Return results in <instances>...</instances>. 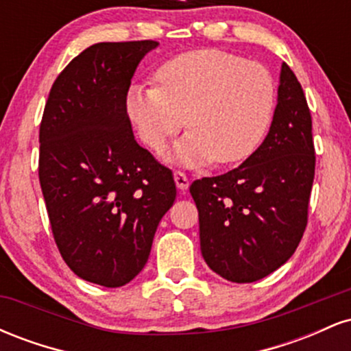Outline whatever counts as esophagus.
I'll use <instances>...</instances> for the list:
<instances>
[{
  "label": "esophagus",
  "mask_w": 351,
  "mask_h": 351,
  "mask_svg": "<svg viewBox=\"0 0 351 351\" xmlns=\"http://www.w3.org/2000/svg\"><path fill=\"white\" fill-rule=\"evenodd\" d=\"M173 178H175V183H176V186H178V189H181V191H186L189 186V180L183 171L176 170L175 173H173Z\"/></svg>",
  "instance_id": "34e87169"
}]
</instances>
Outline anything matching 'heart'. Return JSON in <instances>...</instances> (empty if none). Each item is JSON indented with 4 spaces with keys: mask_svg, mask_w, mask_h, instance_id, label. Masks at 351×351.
<instances>
[{
    "mask_svg": "<svg viewBox=\"0 0 351 351\" xmlns=\"http://www.w3.org/2000/svg\"><path fill=\"white\" fill-rule=\"evenodd\" d=\"M156 84H134L125 110L140 138L162 152L186 123L173 158L186 167L244 162L261 147L276 110L267 67L219 49L184 52L156 71Z\"/></svg>",
    "mask_w": 351,
    "mask_h": 351,
    "instance_id": "heart-1",
    "label": "heart"
}]
</instances>
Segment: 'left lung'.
Segmentation results:
<instances>
[{"mask_svg":"<svg viewBox=\"0 0 351 351\" xmlns=\"http://www.w3.org/2000/svg\"><path fill=\"white\" fill-rule=\"evenodd\" d=\"M313 176L312 117L300 82L284 62L274 119L261 147L234 170L189 186L209 269L245 284L287 263L307 226Z\"/></svg>","mask_w":351,"mask_h":351,"instance_id":"obj_1","label":"left lung"}]
</instances>
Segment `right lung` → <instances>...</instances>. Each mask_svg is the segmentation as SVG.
Listing matches in <instances>:
<instances>
[{
	"instance_id": "obj_1",
	"label": "right lung",
	"mask_w": 351,
	"mask_h": 351,
	"mask_svg": "<svg viewBox=\"0 0 351 351\" xmlns=\"http://www.w3.org/2000/svg\"><path fill=\"white\" fill-rule=\"evenodd\" d=\"M156 41L99 43L52 84L39 127V183L58 249L80 279L122 287L147 264L176 198L170 168L136 143L125 99Z\"/></svg>"
}]
</instances>
